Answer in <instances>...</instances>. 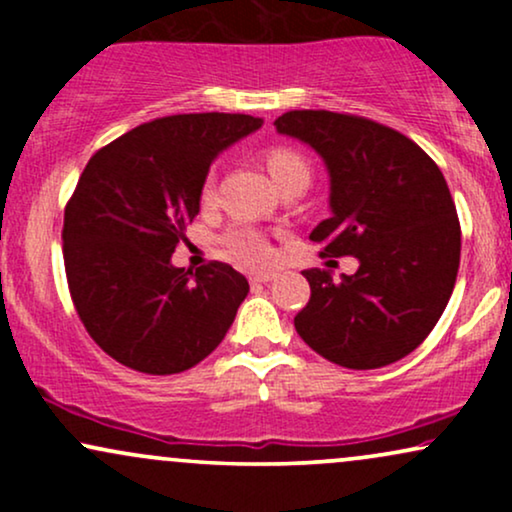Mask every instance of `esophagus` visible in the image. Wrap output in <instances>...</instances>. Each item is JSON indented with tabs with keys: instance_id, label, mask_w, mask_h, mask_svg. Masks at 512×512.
<instances>
[{
	"instance_id": "esophagus-1",
	"label": "esophagus",
	"mask_w": 512,
	"mask_h": 512,
	"mask_svg": "<svg viewBox=\"0 0 512 512\" xmlns=\"http://www.w3.org/2000/svg\"><path fill=\"white\" fill-rule=\"evenodd\" d=\"M274 272H252L250 274V284L257 286V284H267V281L274 279Z\"/></svg>"
}]
</instances>
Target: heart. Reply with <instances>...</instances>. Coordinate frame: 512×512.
Here are the masks:
<instances>
[{
	"label": "heart",
	"instance_id": "obj_1",
	"mask_svg": "<svg viewBox=\"0 0 512 512\" xmlns=\"http://www.w3.org/2000/svg\"><path fill=\"white\" fill-rule=\"evenodd\" d=\"M267 168L274 182L289 178L293 173H308V163L303 161L301 154L291 149H272L267 154ZM214 197V182L207 180L202 187V202H209ZM223 248L228 255H233L240 262L248 264H267L272 260V245L262 233L252 231V228H238L223 238Z\"/></svg>",
	"mask_w": 512,
	"mask_h": 512
}]
</instances>
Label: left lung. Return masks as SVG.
Here are the masks:
<instances>
[{
  "label": "left lung",
  "instance_id": "8db88e82",
  "mask_svg": "<svg viewBox=\"0 0 512 512\" xmlns=\"http://www.w3.org/2000/svg\"><path fill=\"white\" fill-rule=\"evenodd\" d=\"M276 132L308 144L330 175V219L310 240L322 257L354 255L334 281L305 269L310 301L293 317L310 349L337 366L395 363L431 334L455 289L460 221L431 156L395 129L330 110H291Z\"/></svg>",
  "mask_w": 512,
  "mask_h": 512
}]
</instances>
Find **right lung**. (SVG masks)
<instances>
[{
    "label": "right lung",
    "instance_id": "obj_1",
    "mask_svg": "<svg viewBox=\"0 0 512 512\" xmlns=\"http://www.w3.org/2000/svg\"><path fill=\"white\" fill-rule=\"evenodd\" d=\"M262 117L170 115L91 156L64 209V269L86 332L122 366L173 375L204 361L236 320L250 284L231 264L173 267L199 214L214 158Z\"/></svg>",
    "mask_w": 512,
    "mask_h": 512
}]
</instances>
